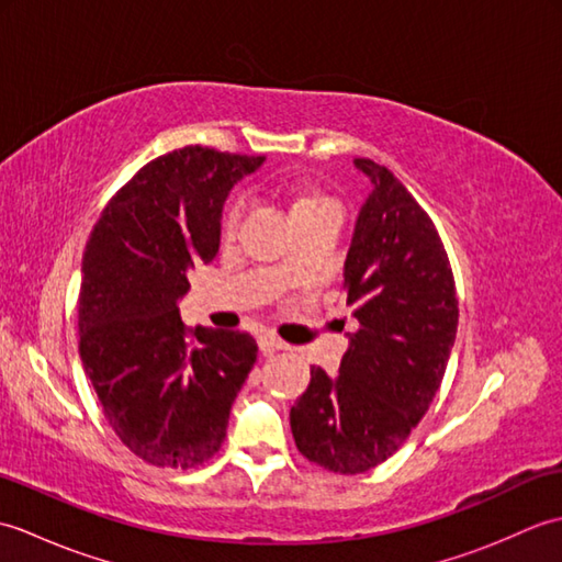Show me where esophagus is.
<instances>
[{"mask_svg":"<svg viewBox=\"0 0 562 562\" xmlns=\"http://www.w3.org/2000/svg\"><path fill=\"white\" fill-rule=\"evenodd\" d=\"M258 348L262 355H270V352H278V350H284L288 348V342L280 340L274 333H260L258 336Z\"/></svg>","mask_w":562,"mask_h":562,"instance_id":"1","label":"esophagus"}]
</instances>
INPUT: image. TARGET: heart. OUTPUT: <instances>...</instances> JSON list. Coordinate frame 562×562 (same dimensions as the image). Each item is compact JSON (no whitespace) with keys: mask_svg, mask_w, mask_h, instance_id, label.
<instances>
[{"mask_svg":"<svg viewBox=\"0 0 562 562\" xmlns=\"http://www.w3.org/2000/svg\"><path fill=\"white\" fill-rule=\"evenodd\" d=\"M290 200H292V214H302L306 210H316V207H324V205H336L328 195L324 193H316V190H308V188H290ZM244 200H236L232 202L229 207H226L224 217H222V232L224 236H232L236 232L238 222H241V214H244Z\"/></svg>","mask_w":562,"mask_h":562,"instance_id":"1","label":"heart"}]
</instances>
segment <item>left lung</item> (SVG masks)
Listing matches in <instances>:
<instances>
[{
	"mask_svg": "<svg viewBox=\"0 0 562 562\" xmlns=\"http://www.w3.org/2000/svg\"><path fill=\"white\" fill-rule=\"evenodd\" d=\"M372 181L345 260L357 330L340 372L312 367L290 411L296 449L321 469L355 475L396 453L423 420L459 326V296L439 232L386 166L355 159Z\"/></svg>",
	"mask_w": 562,
	"mask_h": 562,
	"instance_id": "1",
	"label": "left lung"
}]
</instances>
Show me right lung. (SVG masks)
<instances>
[{
  "label": "right lung",
  "mask_w": 562,
  "mask_h": 562,
  "mask_svg": "<svg viewBox=\"0 0 562 562\" xmlns=\"http://www.w3.org/2000/svg\"><path fill=\"white\" fill-rule=\"evenodd\" d=\"M262 157L190 145L117 190L81 262L79 355L123 445L157 469H198L220 451L256 362L241 330L188 328L176 302L188 270L220 250V217Z\"/></svg>",
  "instance_id": "add662e5"
}]
</instances>
